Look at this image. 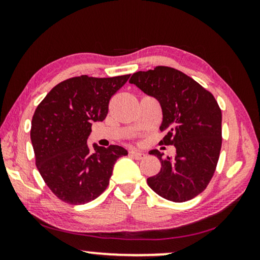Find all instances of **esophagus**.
<instances>
[{"mask_svg":"<svg viewBox=\"0 0 260 260\" xmlns=\"http://www.w3.org/2000/svg\"><path fill=\"white\" fill-rule=\"evenodd\" d=\"M130 155L133 156L134 158H136V159H142V158H144V157H145V154H144V152L136 151V150H131V151H130Z\"/></svg>","mask_w":260,"mask_h":260,"instance_id":"esophagus-1","label":"esophagus"}]
</instances>
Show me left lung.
Wrapping results in <instances>:
<instances>
[{
  "mask_svg": "<svg viewBox=\"0 0 260 260\" xmlns=\"http://www.w3.org/2000/svg\"><path fill=\"white\" fill-rule=\"evenodd\" d=\"M129 83L159 102V130L166 134L159 144L176 148L174 158L149 151L161 162L158 174L147 180L149 187L169 201L191 200L208 186L219 161L222 136L218 102L193 78L168 66L134 73Z\"/></svg>",
  "mask_w": 260,
  "mask_h": 260,
  "instance_id": "obj_1",
  "label": "left lung"
}]
</instances>
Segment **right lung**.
<instances>
[{"label": "right lung", "mask_w": 260, "mask_h": 260, "mask_svg": "<svg viewBox=\"0 0 260 260\" xmlns=\"http://www.w3.org/2000/svg\"><path fill=\"white\" fill-rule=\"evenodd\" d=\"M130 74L112 78L73 77L55 85L35 110L30 140L35 165L52 193L70 205L97 199L109 186L113 166L127 155L119 145H87L93 122L109 112L112 95Z\"/></svg>", "instance_id": "obj_1"}]
</instances>
